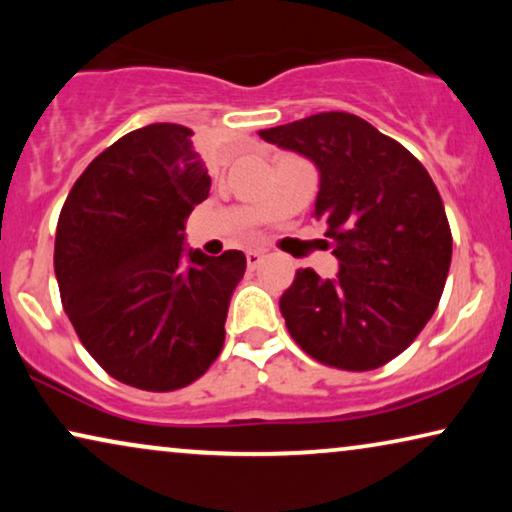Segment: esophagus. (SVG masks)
Masks as SVG:
<instances>
[{
	"mask_svg": "<svg viewBox=\"0 0 512 512\" xmlns=\"http://www.w3.org/2000/svg\"><path fill=\"white\" fill-rule=\"evenodd\" d=\"M263 258H265V254L263 251H256V249H251V251H247V265L251 270H256L258 265L263 263Z\"/></svg>",
	"mask_w": 512,
	"mask_h": 512,
	"instance_id": "esophagus-1",
	"label": "esophagus"
}]
</instances>
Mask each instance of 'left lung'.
Wrapping results in <instances>:
<instances>
[{
  "mask_svg": "<svg viewBox=\"0 0 512 512\" xmlns=\"http://www.w3.org/2000/svg\"><path fill=\"white\" fill-rule=\"evenodd\" d=\"M319 170L314 216L326 223L335 279L298 270L279 310L312 359L373 370L396 359L436 312L452 233L429 172L368 121L324 111L258 132Z\"/></svg>",
  "mask_w": 512,
  "mask_h": 512,
  "instance_id": "8db88e82",
  "label": "left lung"
}]
</instances>
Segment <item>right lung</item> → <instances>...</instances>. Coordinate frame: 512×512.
<instances>
[{"label":"right lung","mask_w":512,"mask_h":512,"mask_svg":"<svg viewBox=\"0 0 512 512\" xmlns=\"http://www.w3.org/2000/svg\"><path fill=\"white\" fill-rule=\"evenodd\" d=\"M193 130L153 123L104 149L69 191L55 233L62 307L88 354L118 382L174 391L221 354L242 251L184 247L207 200Z\"/></svg>","instance_id":"right-lung-1"}]
</instances>
